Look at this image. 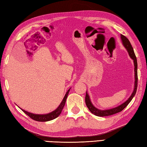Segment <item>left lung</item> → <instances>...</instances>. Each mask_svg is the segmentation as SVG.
I'll list each match as a JSON object with an SVG mask.
<instances>
[{"mask_svg":"<svg viewBox=\"0 0 147 147\" xmlns=\"http://www.w3.org/2000/svg\"><path fill=\"white\" fill-rule=\"evenodd\" d=\"M121 39L122 43L123 46L125 47V48L128 51L129 57H131V59H133V62H134V66H135V87H134V90H133V92L131 94V96H130L128 99L126 100L125 102L121 104V105L117 106L116 107H114L112 109H106V110H100L99 109L96 108V107H94L93 104L91 102L90 100V97L89 94H87L86 92V106L88 107V109H89L90 111L94 114V115L97 116H108L110 115H115L118 113H119L123 111L125 107L128 106V104L131 102V100L133 98V97L135 96V94L136 92V90H137V86H138V73H137V60H136V57L135 56L134 50H133V48L131 46V43H130L128 39L123 34H121Z\"/></svg>","mask_w":147,"mask_h":147,"instance_id":"left-lung-1","label":"left lung"}]
</instances>
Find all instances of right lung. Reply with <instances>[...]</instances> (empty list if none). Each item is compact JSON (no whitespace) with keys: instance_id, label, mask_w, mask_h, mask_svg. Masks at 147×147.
<instances>
[{"instance_id":"1","label":"right lung","mask_w":147,"mask_h":147,"mask_svg":"<svg viewBox=\"0 0 147 147\" xmlns=\"http://www.w3.org/2000/svg\"><path fill=\"white\" fill-rule=\"evenodd\" d=\"M70 90V89H68L67 90V93L65 94V96H64L63 99L62 101H61V102L60 103L59 106H58L55 111H52L48 114H47V115H36V114L29 113L26 111H24L22 109H21L26 114V115H27L29 117H30L31 119H34L35 121H37L45 122V121H48L54 119L55 118H57V117L61 114V111H62L65 104V102H66V99L67 98L68 94L69 93Z\"/></svg>"}]
</instances>
